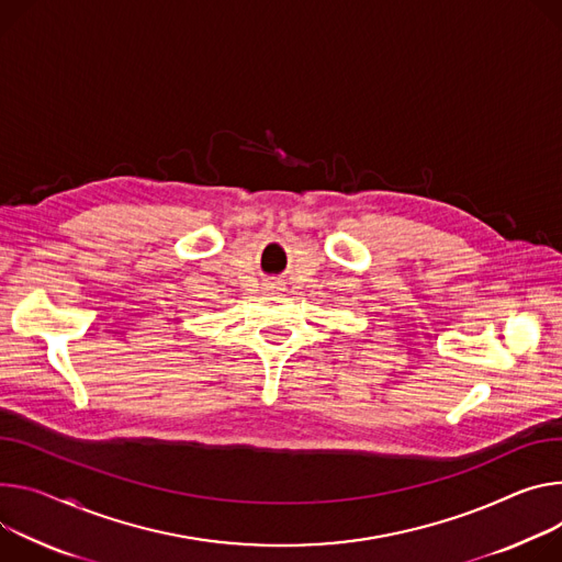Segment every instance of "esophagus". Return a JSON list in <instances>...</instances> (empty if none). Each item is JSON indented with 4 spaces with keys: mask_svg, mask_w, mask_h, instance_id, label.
I'll return each mask as SVG.
<instances>
[{
    "mask_svg": "<svg viewBox=\"0 0 562 562\" xmlns=\"http://www.w3.org/2000/svg\"><path fill=\"white\" fill-rule=\"evenodd\" d=\"M269 289H271V291H278V289H280V286H278V284H276V282H271V284H269Z\"/></svg>",
    "mask_w": 562,
    "mask_h": 562,
    "instance_id": "obj_1",
    "label": "esophagus"
}]
</instances>
